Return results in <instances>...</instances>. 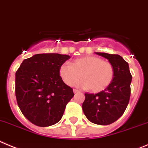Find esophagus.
<instances>
[{
    "label": "esophagus",
    "instance_id": "1",
    "mask_svg": "<svg viewBox=\"0 0 148 148\" xmlns=\"http://www.w3.org/2000/svg\"><path fill=\"white\" fill-rule=\"evenodd\" d=\"M79 92V90H78L77 89H74V94H76V93H78Z\"/></svg>",
    "mask_w": 148,
    "mask_h": 148
}]
</instances>
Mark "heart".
<instances>
[{"instance_id": "obj_1", "label": "heart", "mask_w": 148, "mask_h": 148, "mask_svg": "<svg viewBox=\"0 0 148 148\" xmlns=\"http://www.w3.org/2000/svg\"><path fill=\"white\" fill-rule=\"evenodd\" d=\"M60 75L69 86H74L83 80L82 86L93 93H98L107 88L114 77V68L110 62L102 60L96 56H85L77 58L71 66L62 64Z\"/></svg>"}]
</instances>
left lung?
<instances>
[{
  "label": "left lung",
  "mask_w": 148,
  "mask_h": 148,
  "mask_svg": "<svg viewBox=\"0 0 148 148\" xmlns=\"http://www.w3.org/2000/svg\"><path fill=\"white\" fill-rule=\"evenodd\" d=\"M108 60L114 68V77L110 86L98 94H85L83 112L90 122L100 125L113 123L122 116L130 97L132 75L128 63L119 54L96 52Z\"/></svg>",
  "instance_id": "8db88e82"
}]
</instances>
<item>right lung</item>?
<instances>
[{"label":"right lung","mask_w":148,"mask_h":148,"mask_svg":"<svg viewBox=\"0 0 148 148\" xmlns=\"http://www.w3.org/2000/svg\"><path fill=\"white\" fill-rule=\"evenodd\" d=\"M70 56L38 54L25 59L15 73V96L18 107L26 119L39 127L58 123L73 89L64 83L60 68Z\"/></svg>","instance_id":"1"}]
</instances>
